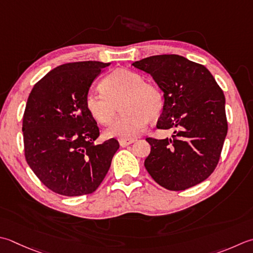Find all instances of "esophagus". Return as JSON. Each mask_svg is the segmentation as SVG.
<instances>
[{
	"label": "esophagus",
	"mask_w": 253,
	"mask_h": 253,
	"mask_svg": "<svg viewBox=\"0 0 253 253\" xmlns=\"http://www.w3.org/2000/svg\"><path fill=\"white\" fill-rule=\"evenodd\" d=\"M118 142H120L121 147H126L135 142V139H125V138H120V139H118Z\"/></svg>",
	"instance_id": "1"
}]
</instances>
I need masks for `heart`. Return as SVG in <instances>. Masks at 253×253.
Wrapping results in <instances>:
<instances>
[{
	"mask_svg": "<svg viewBox=\"0 0 253 253\" xmlns=\"http://www.w3.org/2000/svg\"><path fill=\"white\" fill-rule=\"evenodd\" d=\"M103 91L91 90L85 96V106L95 121L108 125L116 113V104L121 102L124 112L107 128L108 137L131 139L145 130L149 118H157L163 107L162 95L157 87L143 82L138 73L116 70L101 83Z\"/></svg>",
	"mask_w": 253,
	"mask_h": 253,
	"instance_id": "1",
	"label": "heart"
}]
</instances>
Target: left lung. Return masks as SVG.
<instances>
[{
	"label": "left lung",
	"mask_w": 253,
	"mask_h": 253,
	"mask_svg": "<svg viewBox=\"0 0 253 253\" xmlns=\"http://www.w3.org/2000/svg\"><path fill=\"white\" fill-rule=\"evenodd\" d=\"M133 66L149 73L163 92L157 127L173 129L171 138L152 139L145 160L158 184L183 191L209 177L219 161L227 135L225 95L207 69L179 54H160Z\"/></svg>",
	"instance_id": "obj_1"
}]
</instances>
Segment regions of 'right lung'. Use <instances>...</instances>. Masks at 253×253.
Here are the masks:
<instances>
[{"instance_id": "obj_1", "label": "right lung", "mask_w": 253, "mask_h": 253, "mask_svg": "<svg viewBox=\"0 0 253 253\" xmlns=\"http://www.w3.org/2000/svg\"><path fill=\"white\" fill-rule=\"evenodd\" d=\"M110 62L61 64L35 84L23 117L25 158L48 189L66 196L95 191L120 143L97 145L96 122L85 106L93 82Z\"/></svg>"}]
</instances>
